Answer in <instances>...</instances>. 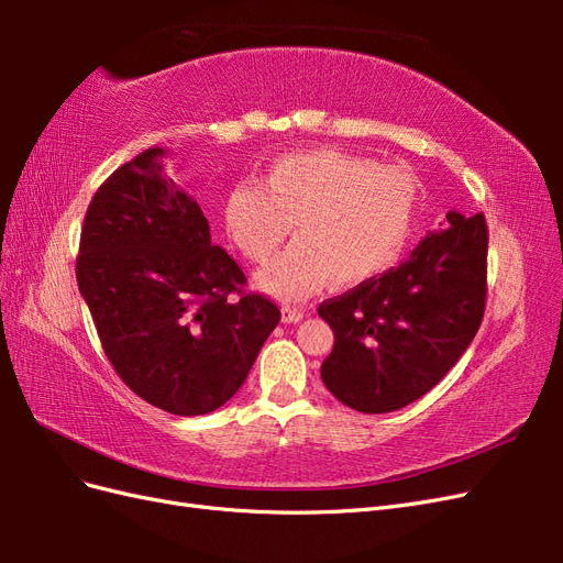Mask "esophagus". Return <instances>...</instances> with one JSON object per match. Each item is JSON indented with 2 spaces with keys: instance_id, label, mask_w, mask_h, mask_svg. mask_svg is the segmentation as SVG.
I'll use <instances>...</instances> for the list:
<instances>
[{
  "instance_id": "obj_1",
  "label": "esophagus",
  "mask_w": 563,
  "mask_h": 563,
  "mask_svg": "<svg viewBox=\"0 0 563 563\" xmlns=\"http://www.w3.org/2000/svg\"><path fill=\"white\" fill-rule=\"evenodd\" d=\"M305 319V312L300 308H291V305H286V308H282V321L284 323H298Z\"/></svg>"
}]
</instances>
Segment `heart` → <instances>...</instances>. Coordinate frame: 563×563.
<instances>
[{"label":"heart","mask_w":563,"mask_h":563,"mask_svg":"<svg viewBox=\"0 0 563 563\" xmlns=\"http://www.w3.org/2000/svg\"><path fill=\"white\" fill-rule=\"evenodd\" d=\"M418 201V180L401 166L310 150L272 162L265 183H234L223 225L251 263L267 261L296 225L298 242L255 284L279 300H302L329 284L354 288L385 275L411 240Z\"/></svg>","instance_id":"b5f03b06"}]
</instances>
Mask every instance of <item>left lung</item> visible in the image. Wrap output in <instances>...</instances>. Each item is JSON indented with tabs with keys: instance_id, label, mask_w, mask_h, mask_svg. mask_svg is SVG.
I'll return each instance as SVG.
<instances>
[{
	"instance_id": "obj_1",
	"label": "left lung",
	"mask_w": 563,
	"mask_h": 563,
	"mask_svg": "<svg viewBox=\"0 0 563 563\" xmlns=\"http://www.w3.org/2000/svg\"><path fill=\"white\" fill-rule=\"evenodd\" d=\"M446 218L449 228L424 236L399 267L319 305L335 335L321 380L354 411H399L428 395L482 327L486 220Z\"/></svg>"
}]
</instances>
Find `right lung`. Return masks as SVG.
<instances>
[{
    "instance_id": "1",
    "label": "right lung",
    "mask_w": 563,
    "mask_h": 563,
    "mask_svg": "<svg viewBox=\"0 0 563 563\" xmlns=\"http://www.w3.org/2000/svg\"><path fill=\"white\" fill-rule=\"evenodd\" d=\"M166 155L150 147L98 187L77 284L119 378L162 411L203 416L244 385L282 312L242 291L195 197L164 176Z\"/></svg>"
}]
</instances>
